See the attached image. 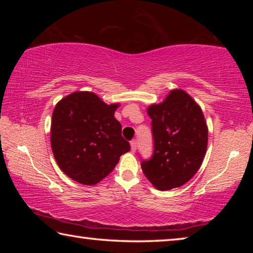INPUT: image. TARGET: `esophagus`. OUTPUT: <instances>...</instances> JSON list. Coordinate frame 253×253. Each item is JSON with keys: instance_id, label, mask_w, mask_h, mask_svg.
Listing matches in <instances>:
<instances>
[{"instance_id": "1", "label": "esophagus", "mask_w": 253, "mask_h": 253, "mask_svg": "<svg viewBox=\"0 0 253 253\" xmlns=\"http://www.w3.org/2000/svg\"><path fill=\"white\" fill-rule=\"evenodd\" d=\"M136 148H137L136 140H131V142H130V149H131V152L135 153V152H136Z\"/></svg>"}]
</instances>
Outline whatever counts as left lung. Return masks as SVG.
Instances as JSON below:
<instances>
[{
	"instance_id": "8db88e82",
	"label": "left lung",
	"mask_w": 253,
	"mask_h": 253,
	"mask_svg": "<svg viewBox=\"0 0 253 253\" xmlns=\"http://www.w3.org/2000/svg\"><path fill=\"white\" fill-rule=\"evenodd\" d=\"M152 119L154 154L142 162L153 186L169 191L190 181L202 165L208 125L200 105L183 89H173L160 104L147 108Z\"/></svg>"
}]
</instances>
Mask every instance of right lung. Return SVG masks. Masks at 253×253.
I'll return each mask as SVG.
<instances>
[{
  "instance_id": "add662e5",
  "label": "right lung",
  "mask_w": 253,
  "mask_h": 253,
  "mask_svg": "<svg viewBox=\"0 0 253 253\" xmlns=\"http://www.w3.org/2000/svg\"><path fill=\"white\" fill-rule=\"evenodd\" d=\"M118 107V102L107 105L91 91H75L55 105L51 148L59 168L74 181L99 183L130 149L115 118Z\"/></svg>"
}]
</instances>
